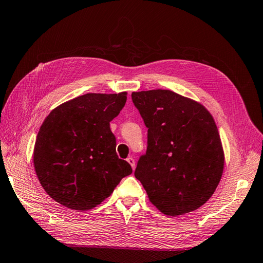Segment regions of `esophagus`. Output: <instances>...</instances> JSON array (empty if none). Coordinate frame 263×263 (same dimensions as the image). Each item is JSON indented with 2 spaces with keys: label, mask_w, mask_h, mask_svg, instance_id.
<instances>
[{
  "label": "esophagus",
  "mask_w": 263,
  "mask_h": 263,
  "mask_svg": "<svg viewBox=\"0 0 263 263\" xmlns=\"http://www.w3.org/2000/svg\"><path fill=\"white\" fill-rule=\"evenodd\" d=\"M126 160H127V162H128V163L130 164V166L133 168V170H135V166H136V165H135V160H134V158L128 157V158L126 159Z\"/></svg>",
  "instance_id": "34e87169"
}]
</instances>
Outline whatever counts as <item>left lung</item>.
Returning <instances> with one entry per match:
<instances>
[{"label": "left lung", "instance_id": "8db88e82", "mask_svg": "<svg viewBox=\"0 0 263 263\" xmlns=\"http://www.w3.org/2000/svg\"><path fill=\"white\" fill-rule=\"evenodd\" d=\"M148 128V147L135 177L150 203L168 216L193 212L214 194L225 155L212 114L190 98L170 90L133 92Z\"/></svg>", "mask_w": 263, "mask_h": 263}]
</instances>
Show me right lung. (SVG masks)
Listing matches in <instances>:
<instances>
[{"label":"right lung","mask_w":263,"mask_h":263,"mask_svg":"<svg viewBox=\"0 0 263 263\" xmlns=\"http://www.w3.org/2000/svg\"><path fill=\"white\" fill-rule=\"evenodd\" d=\"M127 92L86 93L53 108L39 128L34 166L52 200L76 211L94 209L133 172L116 154L109 128Z\"/></svg>","instance_id":"1"}]
</instances>
